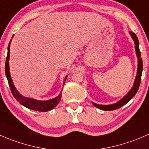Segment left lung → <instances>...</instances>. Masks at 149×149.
I'll list each match as a JSON object with an SVG mask.
<instances>
[{"instance_id":"obj_1","label":"left lung","mask_w":149,"mask_h":149,"mask_svg":"<svg viewBox=\"0 0 149 149\" xmlns=\"http://www.w3.org/2000/svg\"><path fill=\"white\" fill-rule=\"evenodd\" d=\"M130 34L131 35L132 38H133V41L135 43V49L136 51V55H137L138 58V70H137V75H136V79H135L134 84H133V87L131 88V89L130 90L128 93L123 98H122L120 101H118L117 103L112 104L109 105H101V104H97L92 102L93 104L95 107H97V108L100 109H102L104 111H110V110H115V109H118V108L121 107L123 105L125 104L136 95V94L137 93L138 90H139L140 83H141V75H142V71H143V61L142 58H141V52H140L139 49V42L138 40V37L136 36V34L135 33H133V31H130Z\"/></svg>"}]
</instances>
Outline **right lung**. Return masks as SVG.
I'll list each match as a JSON object with an SVG mask.
<instances>
[{"label":"right lung","mask_w":149,"mask_h":149,"mask_svg":"<svg viewBox=\"0 0 149 149\" xmlns=\"http://www.w3.org/2000/svg\"><path fill=\"white\" fill-rule=\"evenodd\" d=\"M10 42H11V40L10 41L8 46V55H7L6 61L5 64V73L7 79H8V84H9L10 91H11L13 96L15 97V99L21 104L24 106L25 107L28 108V109H32V110L39 111V112H47V111L51 110V109H52L53 108H55V107L59 104L60 101H61V94H60L57 97L52 99V100H47V101H40V100H34V99L25 97L18 92V91L16 90V88H15L14 85H13V81H12L11 77H10L9 71V63H8V61H9ZM66 79H67V76H66V77L63 81V85L64 84H65Z\"/></svg>","instance_id":"right-lung-1"}]
</instances>
